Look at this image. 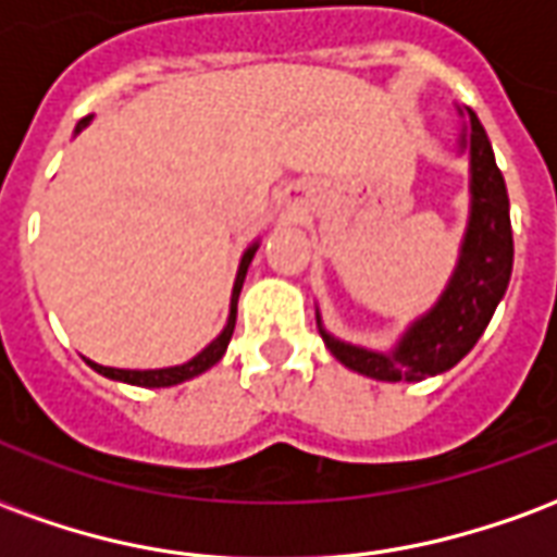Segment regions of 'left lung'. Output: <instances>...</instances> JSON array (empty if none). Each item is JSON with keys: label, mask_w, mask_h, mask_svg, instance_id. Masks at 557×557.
Returning <instances> with one entry per match:
<instances>
[{"label": "left lung", "mask_w": 557, "mask_h": 557, "mask_svg": "<svg viewBox=\"0 0 557 557\" xmlns=\"http://www.w3.org/2000/svg\"><path fill=\"white\" fill-rule=\"evenodd\" d=\"M459 148H466L471 158V211L454 277L435 307L414 319L391 351L343 343L327 334L319 319V334L331 355L355 373L379 382H420L426 375L447 373L474 349L507 292L513 271L510 199L502 170L495 166L490 137L471 110Z\"/></svg>", "instance_id": "obj_1"}]
</instances>
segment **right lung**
<instances>
[{"label":"right lung","mask_w":557,"mask_h":557,"mask_svg":"<svg viewBox=\"0 0 557 557\" xmlns=\"http://www.w3.org/2000/svg\"><path fill=\"white\" fill-rule=\"evenodd\" d=\"M89 119H83L77 125V134L83 127L89 125ZM259 244L253 247H247L242 256V265H238V274H235V286H232V304H230V319H226V327L220 331L218 339H211L206 349L199 351L196 358H190L187 363H178V367H163V370H115V367H101V363L89 361V367L95 373L107 375V379H115V382H127V385H139V387H172V385H182L187 379H194V375L206 373L211 370L214 363L226 355V346H230L232 331H235V313H238V295H242L244 277H247V268L253 262V253Z\"/></svg>","instance_id":"1"}]
</instances>
